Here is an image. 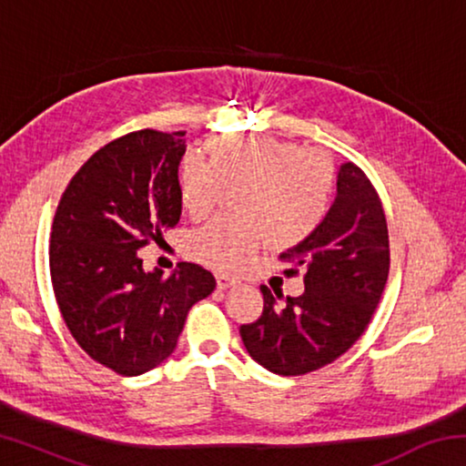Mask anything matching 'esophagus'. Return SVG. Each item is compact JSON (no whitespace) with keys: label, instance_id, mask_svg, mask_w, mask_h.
I'll return each mask as SVG.
<instances>
[{"label":"esophagus","instance_id":"34e87169","mask_svg":"<svg viewBox=\"0 0 466 466\" xmlns=\"http://www.w3.org/2000/svg\"><path fill=\"white\" fill-rule=\"evenodd\" d=\"M216 281H218V288L219 289H228V288H232V286H236V281L232 275H228V273H216Z\"/></svg>","mask_w":466,"mask_h":466}]
</instances>
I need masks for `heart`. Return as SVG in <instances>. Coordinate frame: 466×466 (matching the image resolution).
Here are the masks:
<instances>
[{"label":"heart","mask_w":466,"mask_h":466,"mask_svg":"<svg viewBox=\"0 0 466 466\" xmlns=\"http://www.w3.org/2000/svg\"><path fill=\"white\" fill-rule=\"evenodd\" d=\"M205 162L185 157L177 172L178 201L195 219L214 211L222 188L236 185L240 216L216 218L187 238L188 257L211 269L234 271L271 240L291 248L325 222L335 167L320 149L271 136H214L201 144Z\"/></svg>","instance_id":"b5f03b06"}]
</instances>
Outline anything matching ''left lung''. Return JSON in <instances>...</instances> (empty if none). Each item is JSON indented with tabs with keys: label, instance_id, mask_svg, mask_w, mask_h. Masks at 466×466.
<instances>
[{
	"label": "left lung",
	"instance_id": "left-lung-1",
	"mask_svg": "<svg viewBox=\"0 0 466 466\" xmlns=\"http://www.w3.org/2000/svg\"><path fill=\"white\" fill-rule=\"evenodd\" d=\"M283 273L304 271V294L283 298L261 286L263 314L240 327L250 358L279 376L335 361L364 333L389 279V228L376 188L353 162L337 177V197L309 240L281 252Z\"/></svg>",
	"mask_w": 466,
	"mask_h": 466
}]
</instances>
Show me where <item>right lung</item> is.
<instances>
[{"mask_svg": "<svg viewBox=\"0 0 466 466\" xmlns=\"http://www.w3.org/2000/svg\"><path fill=\"white\" fill-rule=\"evenodd\" d=\"M185 131L141 129L100 147L61 195L49 267L61 317L88 356L121 376L160 366L191 306L216 289L195 263L144 271L139 248L180 219Z\"/></svg>", "mask_w": 466, "mask_h": 466, "instance_id": "obj_1", "label": "right lung"}]
</instances>
